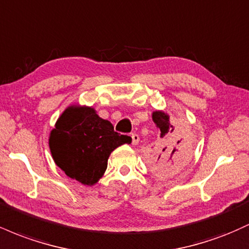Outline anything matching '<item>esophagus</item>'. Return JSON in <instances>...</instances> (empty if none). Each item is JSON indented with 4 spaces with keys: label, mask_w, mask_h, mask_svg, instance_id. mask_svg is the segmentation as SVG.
Returning a JSON list of instances; mask_svg holds the SVG:
<instances>
[{
    "label": "esophagus",
    "mask_w": 249,
    "mask_h": 249,
    "mask_svg": "<svg viewBox=\"0 0 249 249\" xmlns=\"http://www.w3.org/2000/svg\"><path fill=\"white\" fill-rule=\"evenodd\" d=\"M131 138H132V145H137L139 142V136L137 133H131Z\"/></svg>",
    "instance_id": "1"
}]
</instances>
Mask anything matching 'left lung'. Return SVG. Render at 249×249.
Masks as SVG:
<instances>
[{
  "label": "left lung",
  "mask_w": 249,
  "mask_h": 249,
  "mask_svg": "<svg viewBox=\"0 0 249 249\" xmlns=\"http://www.w3.org/2000/svg\"><path fill=\"white\" fill-rule=\"evenodd\" d=\"M152 119L157 127L160 130L159 148L157 156V162L159 168H165L166 165H173L180 156H186L188 147L182 139V134L178 128L171 124L170 117L162 111H154Z\"/></svg>",
  "instance_id": "obj_1"
}]
</instances>
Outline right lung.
I'll return each instance as SVG.
<instances>
[{
  "mask_svg": "<svg viewBox=\"0 0 249 249\" xmlns=\"http://www.w3.org/2000/svg\"><path fill=\"white\" fill-rule=\"evenodd\" d=\"M125 142L130 144L131 137L115 132L112 124L97 115L95 108L79 105L65 108L49 137L57 166L90 186L103 177L111 152Z\"/></svg>",
  "mask_w": 249,
  "mask_h": 249,
  "instance_id": "add662e5",
  "label": "right lung"
}]
</instances>
